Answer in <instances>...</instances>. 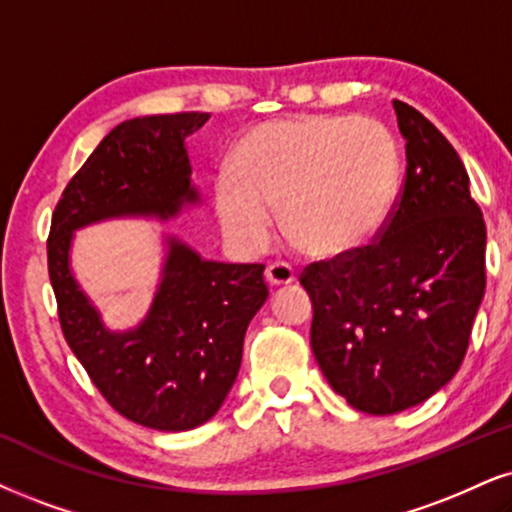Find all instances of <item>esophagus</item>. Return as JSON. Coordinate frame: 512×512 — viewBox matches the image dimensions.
I'll return each mask as SVG.
<instances>
[{"instance_id": "esophagus-1", "label": "esophagus", "mask_w": 512, "mask_h": 512, "mask_svg": "<svg viewBox=\"0 0 512 512\" xmlns=\"http://www.w3.org/2000/svg\"><path fill=\"white\" fill-rule=\"evenodd\" d=\"M266 280H268L270 287H287L296 280V273H294V268L289 266V263L275 261L266 268Z\"/></svg>"}]
</instances>
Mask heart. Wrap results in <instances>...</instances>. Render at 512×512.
Returning a JSON list of instances; mask_svg holds the SVG:
<instances>
[{
  "mask_svg": "<svg viewBox=\"0 0 512 512\" xmlns=\"http://www.w3.org/2000/svg\"><path fill=\"white\" fill-rule=\"evenodd\" d=\"M216 185L225 235L244 251L289 235L323 258L351 256L380 235L401 182L394 135L372 118L294 116L251 128Z\"/></svg>",
  "mask_w": 512,
  "mask_h": 512,
  "instance_id": "obj_1",
  "label": "heart"
}]
</instances>
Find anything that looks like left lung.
Masks as SVG:
<instances>
[{"label":"left lung","instance_id":"8db88e82","mask_svg":"<svg viewBox=\"0 0 512 512\" xmlns=\"http://www.w3.org/2000/svg\"><path fill=\"white\" fill-rule=\"evenodd\" d=\"M406 178L375 244L301 273L311 346L349 406L394 415L451 382L487 287V225L463 161L413 106L394 99Z\"/></svg>","mask_w":512,"mask_h":512}]
</instances>
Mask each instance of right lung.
Instances as JSON below:
<instances>
[{
	"label": "right lung",
	"instance_id": "obj_1",
	"mask_svg": "<svg viewBox=\"0 0 512 512\" xmlns=\"http://www.w3.org/2000/svg\"><path fill=\"white\" fill-rule=\"evenodd\" d=\"M208 113H163L116 125L63 189L47 239L59 323L75 358L113 410L137 425L185 432L223 406L242 365L244 334L268 287L261 263L204 261L168 237L161 285L140 325L111 332L75 282L78 227L121 216L168 220L199 204L185 137Z\"/></svg>",
	"mask_w": 512,
	"mask_h": 512
}]
</instances>
